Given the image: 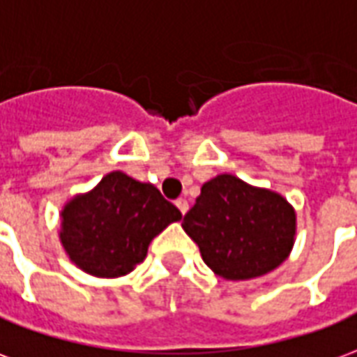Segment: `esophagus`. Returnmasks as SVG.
<instances>
[{"instance_id": "34e87169", "label": "esophagus", "mask_w": 357, "mask_h": 357, "mask_svg": "<svg viewBox=\"0 0 357 357\" xmlns=\"http://www.w3.org/2000/svg\"><path fill=\"white\" fill-rule=\"evenodd\" d=\"M175 204H176V207L181 209L182 215H186V213H188V207H190V205H188V202L184 199V197H178V199H176Z\"/></svg>"}]
</instances>
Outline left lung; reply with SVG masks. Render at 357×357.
<instances>
[{"label":"left lung","mask_w":357,"mask_h":357,"mask_svg":"<svg viewBox=\"0 0 357 357\" xmlns=\"http://www.w3.org/2000/svg\"><path fill=\"white\" fill-rule=\"evenodd\" d=\"M182 228L215 274L245 282L287 261L296 239V211L274 190L222 173L202 186Z\"/></svg>","instance_id":"left-lung-1"}]
</instances>
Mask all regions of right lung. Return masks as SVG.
Segmentation results:
<instances>
[{"label":"right lung","instance_id":"obj_1","mask_svg":"<svg viewBox=\"0 0 357 357\" xmlns=\"http://www.w3.org/2000/svg\"><path fill=\"white\" fill-rule=\"evenodd\" d=\"M181 218L153 184L110 171L62 205L59 239L82 272L114 280L131 274L146 259L150 241Z\"/></svg>","mask_w":357,"mask_h":357}]
</instances>
